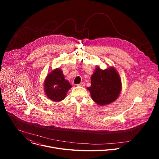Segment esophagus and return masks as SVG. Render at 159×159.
Listing matches in <instances>:
<instances>
[{"mask_svg": "<svg viewBox=\"0 0 159 159\" xmlns=\"http://www.w3.org/2000/svg\"><path fill=\"white\" fill-rule=\"evenodd\" d=\"M77 85L78 86H80V87H84L85 85V83L84 82H82L79 84H77Z\"/></svg>", "mask_w": 159, "mask_h": 159, "instance_id": "1", "label": "esophagus"}]
</instances>
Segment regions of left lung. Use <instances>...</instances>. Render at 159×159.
Returning a JSON list of instances; mask_svg holds the SVG:
<instances>
[{"instance_id": "left-lung-1", "label": "left lung", "mask_w": 159, "mask_h": 159, "mask_svg": "<svg viewBox=\"0 0 159 159\" xmlns=\"http://www.w3.org/2000/svg\"><path fill=\"white\" fill-rule=\"evenodd\" d=\"M87 89L96 103L108 104L118 98L121 89V80L114 68L102 70L98 66L91 77V85Z\"/></svg>"}]
</instances>
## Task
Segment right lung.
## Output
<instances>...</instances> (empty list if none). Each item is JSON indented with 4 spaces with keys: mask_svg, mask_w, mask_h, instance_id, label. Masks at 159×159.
I'll list each match as a JSON object with an SVG mask.
<instances>
[{
    "mask_svg": "<svg viewBox=\"0 0 159 159\" xmlns=\"http://www.w3.org/2000/svg\"><path fill=\"white\" fill-rule=\"evenodd\" d=\"M71 87L70 83L64 79L62 71L58 69L47 76L44 84L45 93L49 99L54 101L63 100Z\"/></svg>",
    "mask_w": 159,
    "mask_h": 159,
    "instance_id": "right-lung-1",
    "label": "right lung"
}]
</instances>
